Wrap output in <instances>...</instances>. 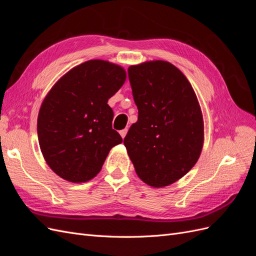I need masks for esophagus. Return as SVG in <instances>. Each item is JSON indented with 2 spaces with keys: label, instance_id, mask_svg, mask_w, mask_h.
Instances as JSON below:
<instances>
[{
  "label": "esophagus",
  "instance_id": "esophagus-1",
  "mask_svg": "<svg viewBox=\"0 0 256 256\" xmlns=\"http://www.w3.org/2000/svg\"><path fill=\"white\" fill-rule=\"evenodd\" d=\"M127 131H128V129L127 128H125V129H122V130H120V136L124 138L126 136V134H127Z\"/></svg>",
  "mask_w": 256,
  "mask_h": 256
}]
</instances>
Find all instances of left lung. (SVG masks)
<instances>
[{
    "instance_id": "obj_1",
    "label": "left lung",
    "mask_w": 256,
    "mask_h": 256,
    "mask_svg": "<svg viewBox=\"0 0 256 256\" xmlns=\"http://www.w3.org/2000/svg\"><path fill=\"white\" fill-rule=\"evenodd\" d=\"M138 116L124 138L138 176L166 187L194 166L204 143L198 97L184 74L166 60L128 68Z\"/></svg>"
}]
</instances>
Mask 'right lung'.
Returning a JSON list of instances; mask_svg holds the SVG:
<instances>
[{
	"mask_svg": "<svg viewBox=\"0 0 256 256\" xmlns=\"http://www.w3.org/2000/svg\"><path fill=\"white\" fill-rule=\"evenodd\" d=\"M126 81L122 66L90 60L53 85L40 106L37 134L52 171L72 182H85L102 170L110 150L122 138L112 129L109 100Z\"/></svg>",
	"mask_w": 256,
	"mask_h": 256,
	"instance_id": "right-lung-1",
	"label": "right lung"
}]
</instances>
